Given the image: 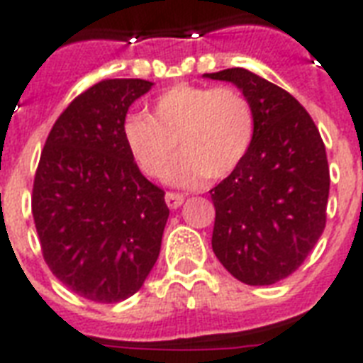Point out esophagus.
Instances as JSON below:
<instances>
[{"label": "esophagus", "mask_w": 363, "mask_h": 363, "mask_svg": "<svg viewBox=\"0 0 363 363\" xmlns=\"http://www.w3.org/2000/svg\"><path fill=\"white\" fill-rule=\"evenodd\" d=\"M165 203H167L169 209H177V207H181L184 203V196L177 192H167L165 194Z\"/></svg>", "instance_id": "esophagus-1"}]
</instances>
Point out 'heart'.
<instances>
[{"mask_svg":"<svg viewBox=\"0 0 363 363\" xmlns=\"http://www.w3.org/2000/svg\"><path fill=\"white\" fill-rule=\"evenodd\" d=\"M122 135L139 169L154 179L164 175L179 147L181 158L167 181L194 188L242 164L256 137V115L238 88L177 84L154 99L150 116H128Z\"/></svg>","mask_w":363,"mask_h":363,"instance_id":"b5f03b06","label":"heart"}]
</instances>
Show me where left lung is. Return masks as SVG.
I'll use <instances>...</instances> for the list:
<instances>
[{"mask_svg": "<svg viewBox=\"0 0 363 363\" xmlns=\"http://www.w3.org/2000/svg\"><path fill=\"white\" fill-rule=\"evenodd\" d=\"M203 77L241 88L256 115L247 158L211 190L213 250L238 281L275 284L303 264L326 228V147L309 113L281 86L242 67Z\"/></svg>", "mask_w": 363, "mask_h": 363, "instance_id": "1", "label": "left lung"}]
</instances>
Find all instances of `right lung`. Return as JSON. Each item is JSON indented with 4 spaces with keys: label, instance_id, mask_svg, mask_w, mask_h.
Masks as SVG:
<instances>
[{
    "label": "right lung",
    "instance_id": "right-lung-1",
    "mask_svg": "<svg viewBox=\"0 0 363 363\" xmlns=\"http://www.w3.org/2000/svg\"><path fill=\"white\" fill-rule=\"evenodd\" d=\"M152 82L105 79L54 122L33 179L31 213L43 258L82 298L116 303L156 264L169 209L125 147L130 105Z\"/></svg>",
    "mask_w": 363,
    "mask_h": 363
}]
</instances>
